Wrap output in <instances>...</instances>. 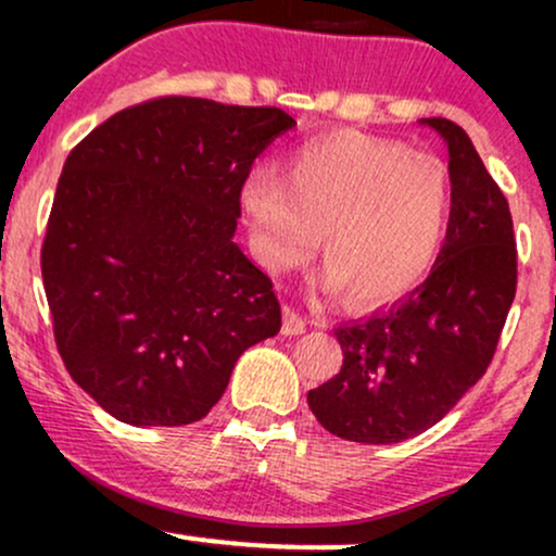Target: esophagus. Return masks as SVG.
Listing matches in <instances>:
<instances>
[{
	"label": "esophagus",
	"mask_w": 556,
	"mask_h": 556,
	"mask_svg": "<svg viewBox=\"0 0 556 556\" xmlns=\"http://www.w3.org/2000/svg\"><path fill=\"white\" fill-rule=\"evenodd\" d=\"M305 327H308V321H305V318L300 316L295 308H285L282 334H287V337H298V334H303Z\"/></svg>",
	"instance_id": "esophagus-1"
}]
</instances>
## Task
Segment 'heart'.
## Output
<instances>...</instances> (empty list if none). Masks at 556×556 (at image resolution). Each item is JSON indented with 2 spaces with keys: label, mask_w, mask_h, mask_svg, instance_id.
I'll return each instance as SVG.
<instances>
[{
  "label": "heart",
  "mask_w": 556,
  "mask_h": 556,
  "mask_svg": "<svg viewBox=\"0 0 556 556\" xmlns=\"http://www.w3.org/2000/svg\"><path fill=\"white\" fill-rule=\"evenodd\" d=\"M455 208L444 159L400 140L344 130L298 146L282 180L256 169L240 212L258 264L300 266L321 235L324 285L361 305L405 298L429 277Z\"/></svg>",
  "instance_id": "obj_1"
}]
</instances>
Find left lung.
Instances as JSON below:
<instances>
[{
  "instance_id": "obj_1",
  "label": "left lung",
  "mask_w": 556,
  "mask_h": 556,
  "mask_svg": "<svg viewBox=\"0 0 556 556\" xmlns=\"http://www.w3.org/2000/svg\"><path fill=\"white\" fill-rule=\"evenodd\" d=\"M455 185L450 232L424 285L389 311L334 329L342 368L308 407L348 442L397 444L439 424L486 374L518 285L513 216L473 140L444 117Z\"/></svg>"
}]
</instances>
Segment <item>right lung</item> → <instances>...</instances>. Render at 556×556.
Returning a JSON list of instances; mask_svg holds the SVG:
<instances>
[{
  "label": "right lung",
  "mask_w": 556,
  "mask_h": 556,
  "mask_svg": "<svg viewBox=\"0 0 556 556\" xmlns=\"http://www.w3.org/2000/svg\"><path fill=\"white\" fill-rule=\"evenodd\" d=\"M292 125L277 106L164 96L70 151L41 277L65 368L110 416L201 420L240 355L282 327L235 229L253 162Z\"/></svg>",
  "instance_id": "right-lung-1"
}]
</instances>
